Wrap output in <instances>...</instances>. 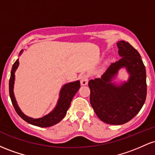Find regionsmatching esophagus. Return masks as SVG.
<instances>
[{
	"label": "esophagus",
	"mask_w": 155,
	"mask_h": 155,
	"mask_svg": "<svg viewBox=\"0 0 155 155\" xmlns=\"http://www.w3.org/2000/svg\"><path fill=\"white\" fill-rule=\"evenodd\" d=\"M89 81V76L87 74H83L81 77V84L87 85Z\"/></svg>",
	"instance_id": "34e87169"
}]
</instances>
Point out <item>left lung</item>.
Returning a JSON list of instances; mask_svg holds the SVG:
<instances>
[{
  "instance_id": "left-lung-1",
  "label": "left lung",
  "mask_w": 155,
  "mask_h": 155,
  "mask_svg": "<svg viewBox=\"0 0 155 155\" xmlns=\"http://www.w3.org/2000/svg\"><path fill=\"white\" fill-rule=\"evenodd\" d=\"M121 59L111 63L101 78L91 79V106L101 121L110 124H123L134 117L147 97L146 68L138 51L128 42L117 43ZM125 67L130 77L127 83L116 85L112 80L118 70Z\"/></svg>"
}]
</instances>
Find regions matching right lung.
Here are the masks:
<instances>
[{"instance_id":"obj_1","label":"right lung","mask_w":155,"mask_h":155,"mask_svg":"<svg viewBox=\"0 0 155 155\" xmlns=\"http://www.w3.org/2000/svg\"><path fill=\"white\" fill-rule=\"evenodd\" d=\"M22 51L23 49L21 50L19 55H21ZM18 66L19 59H17L15 61V63H14L13 66H12L9 79V95L16 112L25 122L33 124V125L38 126V127H47L58 124L66 115L67 111L68 109L69 106H70L73 97L76 95V93L80 88V81H74V82L68 83L64 85L62 87L61 90H60V97L58 99L56 107L54 108V110L49 114H48L47 115H45L44 117H41V118L33 119L26 116L25 114L22 113V111H21L18 105H17L15 95H14V84H15V73Z\"/></svg>"}]
</instances>
